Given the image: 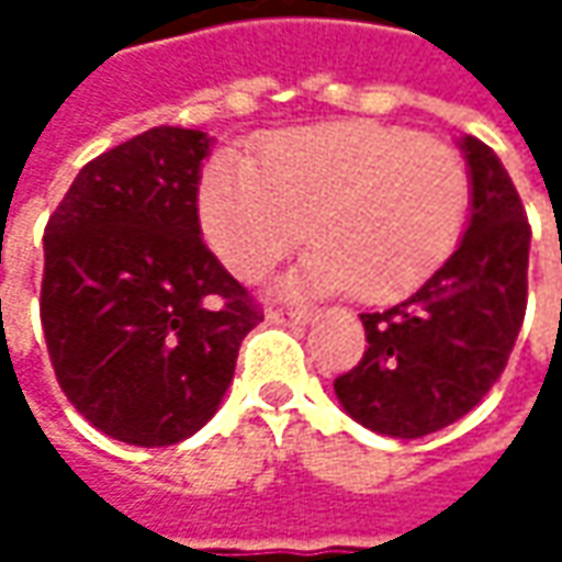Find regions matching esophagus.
I'll list each match as a JSON object with an SVG mask.
<instances>
[{"label": "esophagus", "instance_id": "34e87169", "mask_svg": "<svg viewBox=\"0 0 562 562\" xmlns=\"http://www.w3.org/2000/svg\"><path fill=\"white\" fill-rule=\"evenodd\" d=\"M269 322H274V325H306L310 313L306 310H293V306H271Z\"/></svg>", "mask_w": 562, "mask_h": 562}]
</instances>
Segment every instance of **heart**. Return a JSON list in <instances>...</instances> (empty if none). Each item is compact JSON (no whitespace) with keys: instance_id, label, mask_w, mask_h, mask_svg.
<instances>
[{"instance_id":"b5f03b06","label":"heart","mask_w":562,"mask_h":562,"mask_svg":"<svg viewBox=\"0 0 562 562\" xmlns=\"http://www.w3.org/2000/svg\"><path fill=\"white\" fill-rule=\"evenodd\" d=\"M472 203L465 159L387 124L281 131L259 149L209 159L196 209L209 247L244 281L269 274L303 234L315 249L291 291L350 288L369 303L416 291L450 259Z\"/></svg>"}]
</instances>
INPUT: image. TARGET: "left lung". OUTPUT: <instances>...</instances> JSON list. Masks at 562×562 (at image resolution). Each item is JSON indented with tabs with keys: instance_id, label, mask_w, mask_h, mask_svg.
<instances>
[{
	"instance_id": "left-lung-1",
	"label": "left lung",
	"mask_w": 562,
	"mask_h": 562,
	"mask_svg": "<svg viewBox=\"0 0 562 562\" xmlns=\"http://www.w3.org/2000/svg\"><path fill=\"white\" fill-rule=\"evenodd\" d=\"M472 218L463 244L419 291L362 313L366 353L335 378L340 406L387 438L441 431L504 375L529 300L531 227L494 149L463 137Z\"/></svg>"
}]
</instances>
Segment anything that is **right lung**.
<instances>
[{
  "mask_svg": "<svg viewBox=\"0 0 562 562\" xmlns=\"http://www.w3.org/2000/svg\"><path fill=\"white\" fill-rule=\"evenodd\" d=\"M209 137L149 127L80 168L43 234L40 322L77 413L134 447L215 416L262 310L203 244Z\"/></svg>",
  "mask_w": 562,
  "mask_h": 562,
  "instance_id": "obj_1",
  "label": "right lung"
}]
</instances>
